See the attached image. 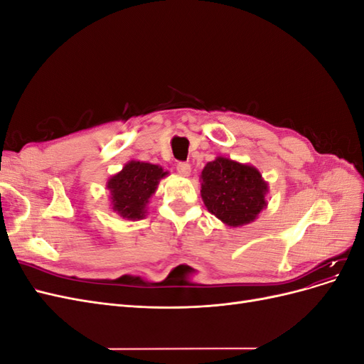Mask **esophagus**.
<instances>
[{
    "mask_svg": "<svg viewBox=\"0 0 364 364\" xmlns=\"http://www.w3.org/2000/svg\"><path fill=\"white\" fill-rule=\"evenodd\" d=\"M178 171L182 176H190L191 174V165L188 162H179L178 164Z\"/></svg>",
    "mask_w": 364,
    "mask_h": 364,
    "instance_id": "obj_1",
    "label": "esophagus"
}]
</instances>
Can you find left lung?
<instances>
[{
  "label": "left lung",
  "instance_id": "obj_1",
  "mask_svg": "<svg viewBox=\"0 0 364 364\" xmlns=\"http://www.w3.org/2000/svg\"><path fill=\"white\" fill-rule=\"evenodd\" d=\"M200 182L206 209L230 228L255 222L267 208L269 183L250 164L217 156L203 167Z\"/></svg>",
  "mask_w": 364,
  "mask_h": 364
}]
</instances>
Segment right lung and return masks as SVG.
Returning a JSON list of instances; mask_svg holds the SVG:
<instances>
[{
  "mask_svg": "<svg viewBox=\"0 0 364 364\" xmlns=\"http://www.w3.org/2000/svg\"><path fill=\"white\" fill-rule=\"evenodd\" d=\"M168 171L161 165L129 161L121 171L112 174L106 182L111 209L127 220H141L147 215V205L156 193L159 181Z\"/></svg>",
  "mask_w": 364,
  "mask_h": 364,
  "instance_id": "obj_1",
  "label": "right lung"
}]
</instances>
